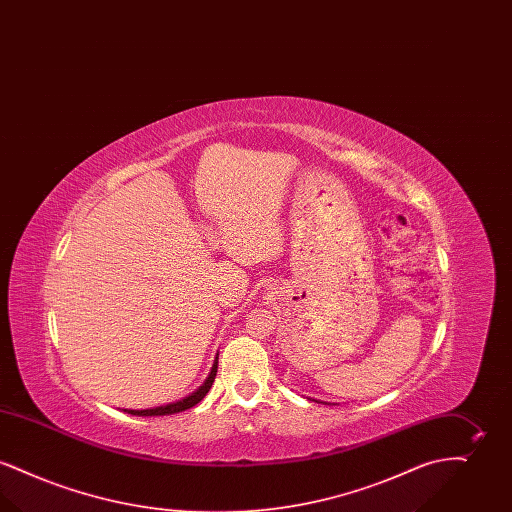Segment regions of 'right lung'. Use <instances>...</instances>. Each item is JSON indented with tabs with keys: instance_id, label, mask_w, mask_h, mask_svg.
<instances>
[{
	"instance_id": "add662e5",
	"label": "right lung",
	"mask_w": 512,
	"mask_h": 512,
	"mask_svg": "<svg viewBox=\"0 0 512 512\" xmlns=\"http://www.w3.org/2000/svg\"><path fill=\"white\" fill-rule=\"evenodd\" d=\"M217 363H219V359H215V365L211 368V374H209V378L205 380V384H203L199 390L194 391L192 395H188L186 399L176 401V403H171V405H165V407L144 409V411H128V414H138V416H165V414L182 413V411H186V409H190V407H195V405L209 393V390H211V386H213V382H215V376H217ZM124 411H126V409H124Z\"/></svg>"
}]
</instances>
